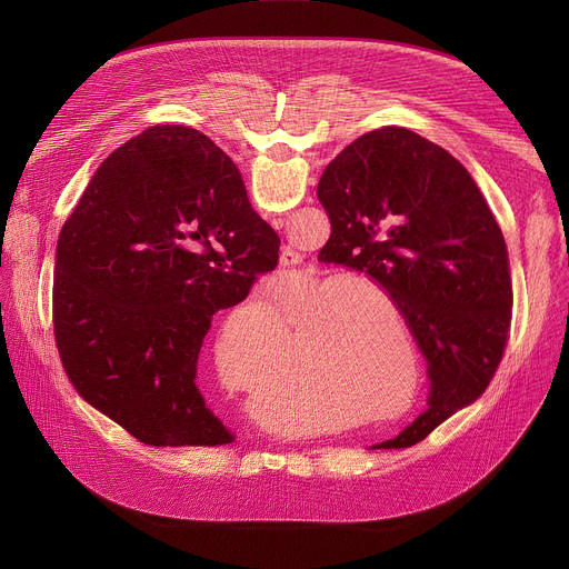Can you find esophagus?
<instances>
[{
    "label": "esophagus",
    "instance_id": "34e87169",
    "mask_svg": "<svg viewBox=\"0 0 569 569\" xmlns=\"http://www.w3.org/2000/svg\"><path fill=\"white\" fill-rule=\"evenodd\" d=\"M297 261H299V257H297L295 252H283V257H281V266H283V268H288V270H290V268H295V266H297Z\"/></svg>",
    "mask_w": 569,
    "mask_h": 569
}]
</instances>
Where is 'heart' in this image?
<instances>
[{"label": "heart", "instance_id": "heart-1", "mask_svg": "<svg viewBox=\"0 0 569 569\" xmlns=\"http://www.w3.org/2000/svg\"><path fill=\"white\" fill-rule=\"evenodd\" d=\"M351 297L385 301V295L369 288H351L347 292L323 299L315 312V323L319 329L310 340V351L303 360V371L308 385L306 391H315L321 400L331 405L338 412L336 421L349 423L353 408L371 412L373 421H387L400 415L396 402L402 391V378L376 360V351L367 345L365 336L358 331L353 317L345 312V303ZM261 319L268 323L272 336H279V321L274 308H263ZM231 345L220 338L216 347L218 365L229 360Z\"/></svg>", "mask_w": 569, "mask_h": 569}]
</instances>
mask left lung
Listing matches in <instances>:
<instances>
[{
    "mask_svg": "<svg viewBox=\"0 0 569 569\" xmlns=\"http://www.w3.org/2000/svg\"><path fill=\"white\" fill-rule=\"evenodd\" d=\"M317 198L331 220L317 259L378 281L430 362V408L378 446L410 448L475 402L500 367L513 315L502 229L459 159L396 126L349 143Z\"/></svg>",
    "mask_w": 569,
    "mask_h": 569,
    "instance_id": "obj_1",
    "label": "left lung"
}]
</instances>
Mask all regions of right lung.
<instances>
[{"instance_id": "add662e5", "label": "right lung", "mask_w": 569, "mask_h": 569, "mask_svg": "<svg viewBox=\"0 0 569 569\" xmlns=\"http://www.w3.org/2000/svg\"><path fill=\"white\" fill-rule=\"evenodd\" d=\"M233 161L202 132L152 126L108 154L67 218L53 263L62 369L146 446L233 437L196 385L211 317L279 263Z\"/></svg>"}]
</instances>
